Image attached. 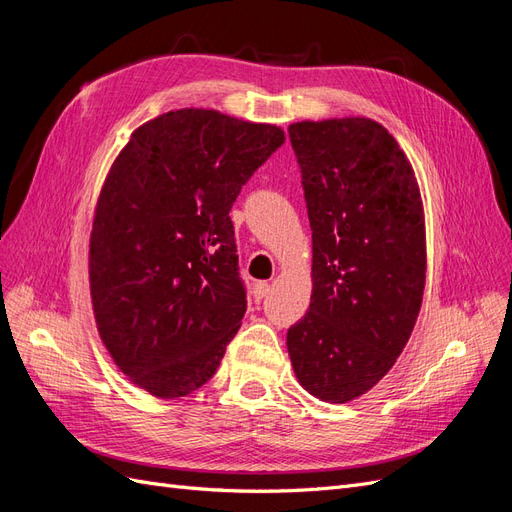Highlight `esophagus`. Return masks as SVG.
I'll list each match as a JSON object with an SVG mask.
<instances>
[{"mask_svg":"<svg viewBox=\"0 0 512 512\" xmlns=\"http://www.w3.org/2000/svg\"><path fill=\"white\" fill-rule=\"evenodd\" d=\"M269 292H271V286H269L267 282H258V284L254 286V297H256V301H262V299H265Z\"/></svg>","mask_w":512,"mask_h":512,"instance_id":"34e87169","label":"esophagus"}]
</instances>
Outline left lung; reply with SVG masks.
I'll list each match as a JSON object with an SVG mask.
<instances>
[{"label":"left lung","mask_w":512,"mask_h":512,"mask_svg":"<svg viewBox=\"0 0 512 512\" xmlns=\"http://www.w3.org/2000/svg\"><path fill=\"white\" fill-rule=\"evenodd\" d=\"M312 226V303L286 335L303 389L329 404L389 374L421 312L427 245L421 190L378 121L288 128Z\"/></svg>","instance_id":"left-lung-1"}]
</instances>
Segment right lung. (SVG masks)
I'll return each mask as SVG.
<instances>
[{"mask_svg":"<svg viewBox=\"0 0 512 512\" xmlns=\"http://www.w3.org/2000/svg\"><path fill=\"white\" fill-rule=\"evenodd\" d=\"M284 138L179 108L119 151L91 226L89 290L102 344L138 389L177 399L218 369L247 307L228 211Z\"/></svg>","mask_w":512,"mask_h":512,"instance_id":"obj_1","label":"right lung"}]
</instances>
